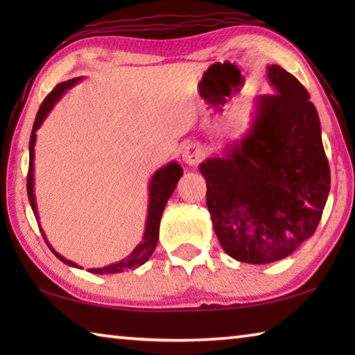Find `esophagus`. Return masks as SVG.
<instances>
[{
    "instance_id": "obj_1",
    "label": "esophagus",
    "mask_w": 355,
    "mask_h": 355,
    "mask_svg": "<svg viewBox=\"0 0 355 355\" xmlns=\"http://www.w3.org/2000/svg\"><path fill=\"white\" fill-rule=\"evenodd\" d=\"M203 156V150L200 146H197V144H189V146H186L182 152V159L184 164L188 166H197L200 163Z\"/></svg>"
}]
</instances>
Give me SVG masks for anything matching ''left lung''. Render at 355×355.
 Returning a JSON list of instances; mask_svg holds the SVG:
<instances>
[{"mask_svg":"<svg viewBox=\"0 0 355 355\" xmlns=\"http://www.w3.org/2000/svg\"><path fill=\"white\" fill-rule=\"evenodd\" d=\"M274 95L255 98L241 139L208 156L213 228L228 255L266 264L284 260L313 235L330 189V171L315 105L280 65L266 67Z\"/></svg>","mask_w":355,"mask_h":355,"instance_id":"8db88e82","label":"left lung"}]
</instances>
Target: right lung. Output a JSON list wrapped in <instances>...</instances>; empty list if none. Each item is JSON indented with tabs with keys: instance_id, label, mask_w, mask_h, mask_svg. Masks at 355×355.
<instances>
[{
	"instance_id": "obj_1",
	"label": "right lung",
	"mask_w": 355,
	"mask_h": 355,
	"mask_svg": "<svg viewBox=\"0 0 355 355\" xmlns=\"http://www.w3.org/2000/svg\"><path fill=\"white\" fill-rule=\"evenodd\" d=\"M81 80H83V76L73 78V80H69V81L58 84V86L45 97L44 103L40 105L37 116H35V120H34L31 139H29V171H28L26 188H28V199H29V203H31V208H33L35 219H37V224H39V213H37V203H35V194H34V146H35V139H37V130L42 127L44 120L48 117V114L53 111V107H55L58 101L62 98V95L67 92L69 89L73 87L75 84L80 83ZM182 175H183V169H182V166L177 163V161H171V163H167L166 166L159 167V169L153 173V177L148 183V208H147L146 230H144L141 243L137 244L133 249V252H131L130 255L125 257L123 260H120L117 263H111L103 268H91V269H87L89 272H92V274H119V272L127 271V269H136V268L142 266V264L146 263L150 257H152L153 250L156 248V243H158V238H159L161 216H163L166 203L171 199L172 192L175 191V186L178 183V180L182 178ZM40 232H42V236H44V239L48 244V248H50V250L59 258V260L64 261L67 266L83 269L81 266H78L76 263L67 260V258H64L61 254H58V252L53 249V245L48 243L45 232L42 230V227H40Z\"/></svg>"
}]
</instances>
